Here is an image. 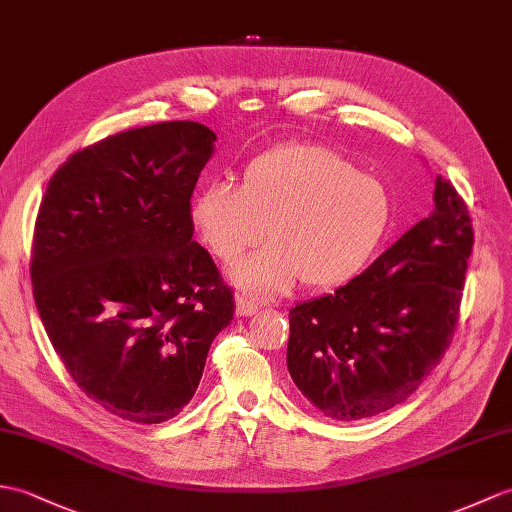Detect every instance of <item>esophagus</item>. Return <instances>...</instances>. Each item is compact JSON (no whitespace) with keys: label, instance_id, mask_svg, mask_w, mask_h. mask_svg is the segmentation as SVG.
<instances>
[{"label":"esophagus","instance_id":"esophagus-1","mask_svg":"<svg viewBox=\"0 0 512 512\" xmlns=\"http://www.w3.org/2000/svg\"><path fill=\"white\" fill-rule=\"evenodd\" d=\"M257 310H259V305L253 299H248V296H237V301H235L237 316H253Z\"/></svg>","mask_w":512,"mask_h":512}]
</instances>
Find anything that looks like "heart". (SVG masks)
Listing matches in <instances>:
<instances>
[{
	"instance_id": "heart-1",
	"label": "heart",
	"mask_w": 512,
	"mask_h": 512,
	"mask_svg": "<svg viewBox=\"0 0 512 512\" xmlns=\"http://www.w3.org/2000/svg\"><path fill=\"white\" fill-rule=\"evenodd\" d=\"M392 220L377 178L336 150L316 144L272 148L246 163L240 187L211 183L189 205V222L207 251L233 264L261 237L272 242L231 270L246 294L338 288L366 268Z\"/></svg>"
}]
</instances>
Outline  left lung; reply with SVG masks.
<instances>
[{
  "label": "left lung",
  "instance_id": "1",
  "mask_svg": "<svg viewBox=\"0 0 512 512\" xmlns=\"http://www.w3.org/2000/svg\"><path fill=\"white\" fill-rule=\"evenodd\" d=\"M471 248L465 200L438 176L430 216L334 294L292 307L288 371L296 388L336 421L406 401L454 336Z\"/></svg>",
  "mask_w": 512,
  "mask_h": 512
}]
</instances>
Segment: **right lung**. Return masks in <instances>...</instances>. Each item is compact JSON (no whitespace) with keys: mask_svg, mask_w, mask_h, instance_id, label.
<instances>
[{"mask_svg":"<svg viewBox=\"0 0 512 512\" xmlns=\"http://www.w3.org/2000/svg\"><path fill=\"white\" fill-rule=\"evenodd\" d=\"M213 141L198 122L124 130L71 154L39 207L41 323L78 388L126 421L176 417L233 320V292L189 222Z\"/></svg>","mask_w":512,"mask_h":512,"instance_id":"right-lung-1","label":"right lung"}]
</instances>
